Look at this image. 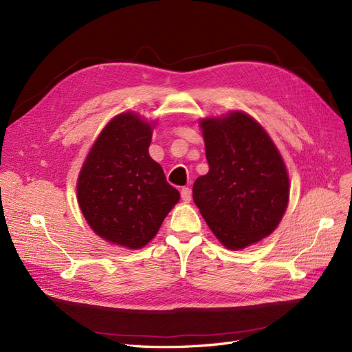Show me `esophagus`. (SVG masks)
<instances>
[{
  "label": "esophagus",
  "instance_id": "1",
  "mask_svg": "<svg viewBox=\"0 0 352 352\" xmlns=\"http://www.w3.org/2000/svg\"><path fill=\"white\" fill-rule=\"evenodd\" d=\"M180 197H182L184 201H190V198H192V194H190V189L189 188H182V190H180Z\"/></svg>",
  "mask_w": 352,
  "mask_h": 352
}]
</instances>
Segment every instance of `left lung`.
<instances>
[{"label":"left lung","instance_id":"obj_1","mask_svg":"<svg viewBox=\"0 0 352 352\" xmlns=\"http://www.w3.org/2000/svg\"><path fill=\"white\" fill-rule=\"evenodd\" d=\"M208 173L192 197L216 238L242 250L269 236L289 201L282 155L261 124L242 111L201 120Z\"/></svg>","mask_w":352,"mask_h":352}]
</instances>
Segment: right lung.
<instances>
[{"mask_svg": "<svg viewBox=\"0 0 352 352\" xmlns=\"http://www.w3.org/2000/svg\"><path fill=\"white\" fill-rule=\"evenodd\" d=\"M153 126L135 113L116 116L104 127L78 179L79 207L107 242L142 248L162 226L180 194L148 148Z\"/></svg>", "mask_w": 352, "mask_h": 352, "instance_id": "1", "label": "right lung"}]
</instances>
